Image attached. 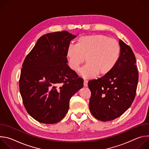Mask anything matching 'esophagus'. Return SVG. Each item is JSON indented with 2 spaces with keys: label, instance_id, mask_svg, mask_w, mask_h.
<instances>
[{
  "label": "esophagus",
  "instance_id": "1",
  "mask_svg": "<svg viewBox=\"0 0 149 149\" xmlns=\"http://www.w3.org/2000/svg\"><path fill=\"white\" fill-rule=\"evenodd\" d=\"M84 86L85 87H86L88 86V81H87V79H84Z\"/></svg>",
  "mask_w": 149,
  "mask_h": 149
}]
</instances>
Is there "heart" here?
Returning <instances> with one entry per match:
<instances>
[{"label": "heart", "instance_id": "obj_1", "mask_svg": "<svg viewBox=\"0 0 149 149\" xmlns=\"http://www.w3.org/2000/svg\"><path fill=\"white\" fill-rule=\"evenodd\" d=\"M120 55V46L116 39L102 35L83 36L75 45H70L67 56L70 68L75 72L85 61L87 64L81 71L84 78H90L98 74L105 75L116 66Z\"/></svg>", "mask_w": 149, "mask_h": 149}]
</instances>
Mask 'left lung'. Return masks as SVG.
<instances>
[{
	"label": "left lung",
	"instance_id": "1",
	"mask_svg": "<svg viewBox=\"0 0 149 149\" xmlns=\"http://www.w3.org/2000/svg\"><path fill=\"white\" fill-rule=\"evenodd\" d=\"M120 55L114 68L108 74L88 81L91 95L89 107L97 119L107 121L121 116L133 103L139 72L132 48L120 39Z\"/></svg>",
	"mask_w": 149,
	"mask_h": 149
}]
</instances>
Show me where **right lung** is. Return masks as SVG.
Segmentation results:
<instances>
[{
    "instance_id": "right-lung-1",
    "label": "right lung",
    "mask_w": 149,
    "mask_h": 149,
    "mask_svg": "<svg viewBox=\"0 0 149 149\" xmlns=\"http://www.w3.org/2000/svg\"><path fill=\"white\" fill-rule=\"evenodd\" d=\"M75 37L66 31L42 36L23 62L20 93L28 113L40 123L61 121L71 97L83 87L84 79L67 63L70 42Z\"/></svg>"
}]
</instances>
